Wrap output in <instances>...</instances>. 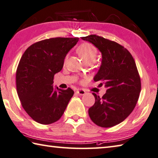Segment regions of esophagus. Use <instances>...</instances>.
I'll return each mask as SVG.
<instances>
[{"label":"esophagus","mask_w":158,"mask_h":158,"mask_svg":"<svg viewBox=\"0 0 158 158\" xmlns=\"http://www.w3.org/2000/svg\"><path fill=\"white\" fill-rule=\"evenodd\" d=\"M76 93L77 94L81 95V96H82V95H85V94H86V92L84 89H77L76 91Z\"/></svg>","instance_id":"esophagus-1"}]
</instances>
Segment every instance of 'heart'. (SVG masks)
<instances>
[{"label": "heart", "mask_w": 158, "mask_h": 158, "mask_svg": "<svg viewBox=\"0 0 158 158\" xmlns=\"http://www.w3.org/2000/svg\"><path fill=\"white\" fill-rule=\"evenodd\" d=\"M77 52L86 62H94L98 55V50L93 44L90 43H83L77 48ZM85 77L83 81L86 80Z\"/></svg>", "instance_id": "1"}]
</instances>
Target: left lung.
<instances>
[{"mask_svg": "<svg viewBox=\"0 0 158 158\" xmlns=\"http://www.w3.org/2000/svg\"><path fill=\"white\" fill-rule=\"evenodd\" d=\"M102 53V63L94 77L107 88L102 96L93 93L95 103L88 110L94 123L110 128L124 121L133 111L141 92V79L136 64L128 50L115 41L96 35L82 37Z\"/></svg>", "mask_w": 158, "mask_h": 158, "instance_id": "obj_1", "label": "left lung"}]
</instances>
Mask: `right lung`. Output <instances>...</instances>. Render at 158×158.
<instances>
[{
  "label": "right lung",
  "instance_id": "add662e5",
  "mask_svg": "<svg viewBox=\"0 0 158 158\" xmlns=\"http://www.w3.org/2000/svg\"><path fill=\"white\" fill-rule=\"evenodd\" d=\"M78 37H55L37 41L27 48L19 61L16 73V91L22 107L41 124L60 119L74 92L53 87L55 73L63 67L68 52Z\"/></svg>",
  "mask_w": 158,
  "mask_h": 158
}]
</instances>
